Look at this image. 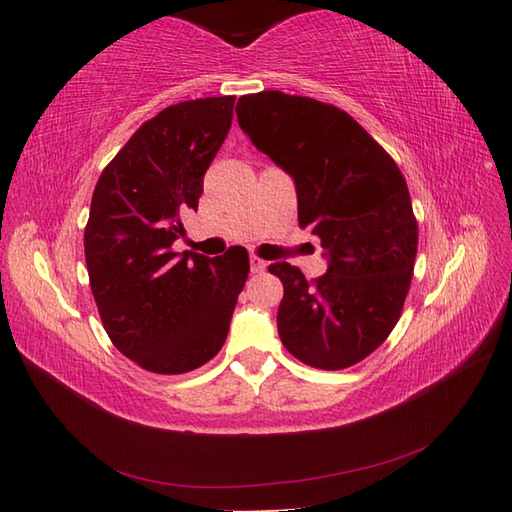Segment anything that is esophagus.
Returning <instances> with one entry per match:
<instances>
[{
  "instance_id": "obj_1",
  "label": "esophagus",
  "mask_w": 512,
  "mask_h": 512,
  "mask_svg": "<svg viewBox=\"0 0 512 512\" xmlns=\"http://www.w3.org/2000/svg\"><path fill=\"white\" fill-rule=\"evenodd\" d=\"M266 270V262L259 259L257 255H250V273H264Z\"/></svg>"
}]
</instances>
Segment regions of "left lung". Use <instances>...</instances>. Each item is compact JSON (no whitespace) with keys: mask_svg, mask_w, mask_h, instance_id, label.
Here are the masks:
<instances>
[{"mask_svg":"<svg viewBox=\"0 0 512 512\" xmlns=\"http://www.w3.org/2000/svg\"><path fill=\"white\" fill-rule=\"evenodd\" d=\"M237 123L295 180L299 226L321 239L328 270L308 281L270 264L284 284L279 339L301 363L345 369L394 330L418 250L407 182L387 151L350 114L270 90L242 96Z\"/></svg>","mask_w":512,"mask_h":512,"instance_id":"8db88e82","label":"left lung"}]
</instances>
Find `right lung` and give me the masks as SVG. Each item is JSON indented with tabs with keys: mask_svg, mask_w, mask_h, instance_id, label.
<instances>
[{
	"mask_svg": "<svg viewBox=\"0 0 512 512\" xmlns=\"http://www.w3.org/2000/svg\"><path fill=\"white\" fill-rule=\"evenodd\" d=\"M235 96L184 101L140 125L101 173L85 264L105 332L147 372L184 374L222 350L248 253H173L198 211L204 173L233 123Z\"/></svg>",
	"mask_w": 512,
	"mask_h": 512,
	"instance_id": "obj_1",
	"label": "right lung"
}]
</instances>
